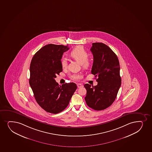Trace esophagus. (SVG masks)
<instances>
[{"label": "esophagus", "mask_w": 152, "mask_h": 152, "mask_svg": "<svg viewBox=\"0 0 152 152\" xmlns=\"http://www.w3.org/2000/svg\"><path fill=\"white\" fill-rule=\"evenodd\" d=\"M77 86L78 88H81V87H83V85L80 84V83H77Z\"/></svg>", "instance_id": "34e87169"}]
</instances>
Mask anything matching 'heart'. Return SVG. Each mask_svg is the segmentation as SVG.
<instances>
[{"label": "heart", "instance_id": "1", "mask_svg": "<svg viewBox=\"0 0 152 152\" xmlns=\"http://www.w3.org/2000/svg\"><path fill=\"white\" fill-rule=\"evenodd\" d=\"M70 56L72 58L82 64L83 66H88L89 65V62L88 60V54L85 49L81 46H77L72 50L70 53ZM61 63L63 68H66L67 66L66 58H62ZM81 77V75L79 74H72L70 75V78L74 80H78Z\"/></svg>", "mask_w": 152, "mask_h": 152}]
</instances>
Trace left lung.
Listing matches in <instances>:
<instances>
[{
	"label": "left lung",
	"mask_w": 152,
	"mask_h": 152,
	"mask_svg": "<svg viewBox=\"0 0 152 152\" xmlns=\"http://www.w3.org/2000/svg\"><path fill=\"white\" fill-rule=\"evenodd\" d=\"M94 57L91 73L98 77V84H84L86 104L95 110H102L113 103L121 85L118 57L109 47L102 43L92 44Z\"/></svg>",
	"instance_id": "left-lung-1"
}]
</instances>
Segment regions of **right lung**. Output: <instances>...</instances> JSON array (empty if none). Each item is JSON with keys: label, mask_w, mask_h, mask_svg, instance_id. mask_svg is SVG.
<instances>
[{"label": "right lung", "mask_w": 152, "mask_h": 152, "mask_svg": "<svg viewBox=\"0 0 152 152\" xmlns=\"http://www.w3.org/2000/svg\"><path fill=\"white\" fill-rule=\"evenodd\" d=\"M68 46L48 44L36 52L30 65L29 84L36 101L48 113L56 114L69 105L77 89L75 83L59 86L56 75L63 71L61 61Z\"/></svg>", "instance_id": "right-lung-1"}]
</instances>
